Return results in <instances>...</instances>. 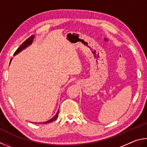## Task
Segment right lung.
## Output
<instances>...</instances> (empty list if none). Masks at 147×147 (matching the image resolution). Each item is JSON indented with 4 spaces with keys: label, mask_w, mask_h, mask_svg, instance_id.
Segmentation results:
<instances>
[{
    "label": "right lung",
    "mask_w": 147,
    "mask_h": 147,
    "mask_svg": "<svg viewBox=\"0 0 147 147\" xmlns=\"http://www.w3.org/2000/svg\"><path fill=\"white\" fill-rule=\"evenodd\" d=\"M34 37H35V35H32V36H31V37H30L29 38H28L27 40H26L24 42H23L22 45L19 46V48H18L17 50L15 51V52L14 53L13 55H17V54L20 53L21 51H22L23 50H24L26 48H27L28 46H30V45H32V43L33 42V38H34ZM11 60H12V59H11L10 63H11ZM59 110H58V111H57V114H56V115H55V116L51 118V119L47 121H45V122L41 123H51V122L53 121H55L57 119V118L58 117V116H59Z\"/></svg>",
    "instance_id": "add662e5"
}]
</instances>
